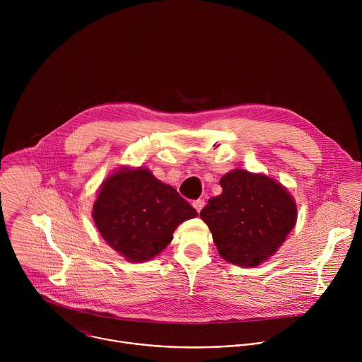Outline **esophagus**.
Segmentation results:
<instances>
[{
	"label": "esophagus",
	"instance_id": "1",
	"mask_svg": "<svg viewBox=\"0 0 362 362\" xmlns=\"http://www.w3.org/2000/svg\"><path fill=\"white\" fill-rule=\"evenodd\" d=\"M203 206H204V200H203V199H197V200L193 202V208H194L197 212H200V211L203 209Z\"/></svg>",
	"mask_w": 362,
	"mask_h": 362
}]
</instances>
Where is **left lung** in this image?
<instances>
[{
    "label": "left lung",
    "mask_w": 362,
    "mask_h": 362,
    "mask_svg": "<svg viewBox=\"0 0 362 362\" xmlns=\"http://www.w3.org/2000/svg\"><path fill=\"white\" fill-rule=\"evenodd\" d=\"M222 193L200 212L219 255L245 268L261 265L296 223V203L275 179L235 169L221 179Z\"/></svg>",
    "instance_id": "obj_1"
}]
</instances>
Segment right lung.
Instances as JSON below:
<instances>
[{
  "mask_svg": "<svg viewBox=\"0 0 362 362\" xmlns=\"http://www.w3.org/2000/svg\"><path fill=\"white\" fill-rule=\"evenodd\" d=\"M175 187L144 168H120L101 183L93 206L100 235L130 262L158 256L173 239L175 229L196 218Z\"/></svg>",
  "mask_w": 362,
  "mask_h": 362,
  "instance_id": "right-lung-1",
  "label": "right lung"
}]
</instances>
